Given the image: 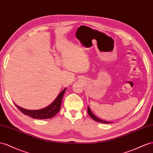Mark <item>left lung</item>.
<instances>
[{
	"instance_id": "left-lung-1",
	"label": "left lung",
	"mask_w": 153,
	"mask_h": 153,
	"mask_svg": "<svg viewBox=\"0 0 153 153\" xmlns=\"http://www.w3.org/2000/svg\"><path fill=\"white\" fill-rule=\"evenodd\" d=\"M88 113L89 116H91L94 120H95V121H98V122L103 123H112V122H110V121H107L102 120H101V119L98 118V117H96L94 114H93L91 110V108H89L88 106Z\"/></svg>"
}]
</instances>
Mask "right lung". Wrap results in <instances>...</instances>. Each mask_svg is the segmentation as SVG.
Returning a JSON list of instances; mask_svg holds the SVG:
<instances>
[{"mask_svg": "<svg viewBox=\"0 0 153 153\" xmlns=\"http://www.w3.org/2000/svg\"><path fill=\"white\" fill-rule=\"evenodd\" d=\"M66 89V88H65L64 90H62V91L57 96L56 99L50 105H48V107L41 109H39V110H28V109L20 107L16 104L15 105L19 109V111H21L23 114L31 117H33L34 119H49L53 117L54 116H56L58 112L59 111L62 97L64 96Z\"/></svg>", "mask_w": 153, "mask_h": 153, "instance_id": "obj_1", "label": "right lung"}]
</instances>
